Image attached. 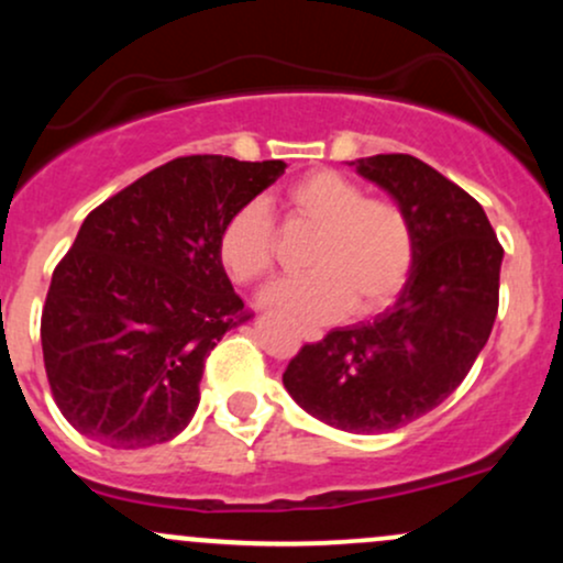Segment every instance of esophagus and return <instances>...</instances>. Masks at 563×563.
<instances>
[{
	"mask_svg": "<svg viewBox=\"0 0 563 563\" xmlns=\"http://www.w3.org/2000/svg\"><path fill=\"white\" fill-rule=\"evenodd\" d=\"M301 339H303V341H320V339H322V331H314V328H307V331H301Z\"/></svg>",
	"mask_w": 563,
	"mask_h": 563,
	"instance_id": "esophagus-1",
	"label": "esophagus"
}]
</instances>
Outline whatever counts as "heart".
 I'll return each mask as SVG.
<instances>
[{
	"label": "heart",
	"mask_w": 563,
	"mask_h": 563,
	"mask_svg": "<svg viewBox=\"0 0 563 563\" xmlns=\"http://www.w3.org/2000/svg\"><path fill=\"white\" fill-rule=\"evenodd\" d=\"M290 217L318 228L301 277H283L262 290V303L299 322H331L376 312L405 286L412 267V232L397 203L365 198L339 172H312L288 187ZM219 260L235 283H256L275 264V222L267 203L249 200L219 235Z\"/></svg>",
	"instance_id": "obj_1"
}]
</instances>
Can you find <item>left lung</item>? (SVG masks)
<instances>
[{
    "mask_svg": "<svg viewBox=\"0 0 563 563\" xmlns=\"http://www.w3.org/2000/svg\"><path fill=\"white\" fill-rule=\"evenodd\" d=\"M402 209L412 267L394 307L333 328L283 373L296 405L354 434L402 429L442 405L493 333L503 249L466 190L405 153L349 161Z\"/></svg>",
    "mask_w": 563,
    "mask_h": 563,
    "instance_id": "obj_1",
    "label": "left lung"
}]
</instances>
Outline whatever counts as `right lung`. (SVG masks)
I'll return each instance as SVG.
<instances>
[{"mask_svg":"<svg viewBox=\"0 0 563 563\" xmlns=\"http://www.w3.org/2000/svg\"><path fill=\"white\" fill-rule=\"evenodd\" d=\"M283 172V161L174 158L84 219L42 312L53 397L79 434L140 450L192 421L206 357L249 320L219 235Z\"/></svg>","mask_w":563,"mask_h":563,"instance_id":"add662e5","label":"right lung"}]
</instances>
